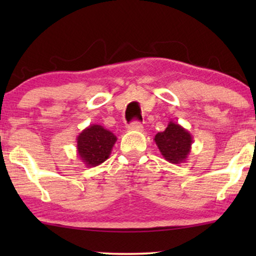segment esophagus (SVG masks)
I'll return each instance as SVG.
<instances>
[{"label":"esophagus","mask_w":256,"mask_h":256,"mask_svg":"<svg viewBox=\"0 0 256 256\" xmlns=\"http://www.w3.org/2000/svg\"><path fill=\"white\" fill-rule=\"evenodd\" d=\"M142 128H143L142 124H141V122H138V121L132 122V124L128 126L129 130H142Z\"/></svg>","instance_id":"1"}]
</instances>
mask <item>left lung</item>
I'll list each match as a JSON object with an SVG mask.
<instances>
[{
    "mask_svg": "<svg viewBox=\"0 0 256 256\" xmlns=\"http://www.w3.org/2000/svg\"><path fill=\"white\" fill-rule=\"evenodd\" d=\"M154 141L164 160L172 164H180L186 162L194 138L190 132L170 121L166 130L157 132Z\"/></svg>",
    "mask_w": 256,
    "mask_h": 256,
    "instance_id": "left-lung-1",
    "label": "left lung"
}]
</instances>
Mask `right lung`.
<instances>
[{
  "label": "right lung",
  "mask_w": 256,
  "mask_h": 256,
  "mask_svg": "<svg viewBox=\"0 0 256 256\" xmlns=\"http://www.w3.org/2000/svg\"><path fill=\"white\" fill-rule=\"evenodd\" d=\"M116 136L100 124H90L76 136L79 158L86 166H98L110 157Z\"/></svg>",
  "instance_id": "right-lung-1"
}]
</instances>
